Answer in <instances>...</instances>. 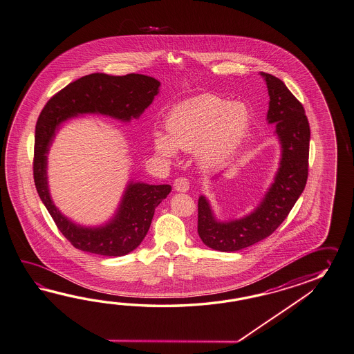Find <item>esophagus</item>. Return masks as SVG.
Instances as JSON below:
<instances>
[{"instance_id": "34e87169", "label": "esophagus", "mask_w": 354, "mask_h": 354, "mask_svg": "<svg viewBox=\"0 0 354 354\" xmlns=\"http://www.w3.org/2000/svg\"><path fill=\"white\" fill-rule=\"evenodd\" d=\"M189 189V183L186 178L180 177L174 181V189L178 191V192H187Z\"/></svg>"}]
</instances>
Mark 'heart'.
I'll return each instance as SVG.
<instances>
[{"label":"heart","mask_w":354,"mask_h":354,"mask_svg":"<svg viewBox=\"0 0 354 354\" xmlns=\"http://www.w3.org/2000/svg\"><path fill=\"white\" fill-rule=\"evenodd\" d=\"M251 122L246 103L203 94L171 109L165 121L167 135L156 132L153 148L165 160H173L178 149L194 150L198 165L215 167L246 138Z\"/></svg>","instance_id":"b5f03b06"}]
</instances>
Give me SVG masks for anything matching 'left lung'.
I'll use <instances>...</instances> for the list:
<instances>
[{
  "mask_svg": "<svg viewBox=\"0 0 354 354\" xmlns=\"http://www.w3.org/2000/svg\"><path fill=\"white\" fill-rule=\"evenodd\" d=\"M260 76L270 98L266 121L275 124L279 165L259 204L239 218L221 221L209 198L200 195L198 236L206 246L222 252H234L269 237L287 218L307 182L310 124L304 106L280 79L266 73Z\"/></svg>",
  "mask_w": 354,
  "mask_h": 354,
  "instance_id": "1",
  "label": "left lung"
}]
</instances>
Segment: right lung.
I'll use <instances>...</instances> for the list:
<instances>
[{
  "label": "right lung",
  "instance_id": "obj_1",
  "mask_svg": "<svg viewBox=\"0 0 354 354\" xmlns=\"http://www.w3.org/2000/svg\"><path fill=\"white\" fill-rule=\"evenodd\" d=\"M159 86L160 82L147 75H86L58 91L39 115L34 147L35 187L58 230L82 251L103 256L130 254L145 239L156 206L172 187L130 180L107 222L99 225L76 223L58 209L50 196L48 154L56 133L68 120L85 115H106L129 124L153 103Z\"/></svg>",
  "mask_w": 354,
  "mask_h": 354
}]
</instances>
